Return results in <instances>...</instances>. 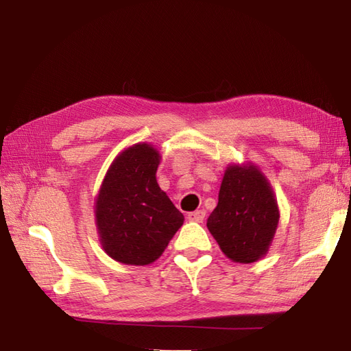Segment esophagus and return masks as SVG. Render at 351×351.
I'll use <instances>...</instances> for the list:
<instances>
[{"label":"esophagus","instance_id":"obj_1","mask_svg":"<svg viewBox=\"0 0 351 351\" xmlns=\"http://www.w3.org/2000/svg\"><path fill=\"white\" fill-rule=\"evenodd\" d=\"M206 217V210H195L188 213V219L192 221V223H203V219Z\"/></svg>","mask_w":351,"mask_h":351}]
</instances>
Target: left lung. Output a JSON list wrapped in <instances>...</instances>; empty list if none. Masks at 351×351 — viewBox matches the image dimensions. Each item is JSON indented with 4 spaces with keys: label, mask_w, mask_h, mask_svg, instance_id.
I'll list each match as a JSON object with an SVG mask.
<instances>
[{
    "label": "left lung",
    "mask_w": 351,
    "mask_h": 351,
    "mask_svg": "<svg viewBox=\"0 0 351 351\" xmlns=\"http://www.w3.org/2000/svg\"><path fill=\"white\" fill-rule=\"evenodd\" d=\"M278 206L261 169L228 165L221 182L218 204L207 228L228 259L253 263L268 253L278 224Z\"/></svg>",
    "instance_id": "1"
}]
</instances>
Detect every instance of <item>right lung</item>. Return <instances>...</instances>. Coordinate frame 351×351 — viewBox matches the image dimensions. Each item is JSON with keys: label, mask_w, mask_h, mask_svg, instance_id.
I'll return each instance as SVG.
<instances>
[{"label": "right lung", "mask_w": 351, "mask_h": 351, "mask_svg": "<svg viewBox=\"0 0 351 351\" xmlns=\"http://www.w3.org/2000/svg\"><path fill=\"white\" fill-rule=\"evenodd\" d=\"M160 154L134 144L117 156L95 202L99 242L112 259L148 265L159 259L184 217L156 180Z\"/></svg>", "instance_id": "obj_1"}]
</instances>
